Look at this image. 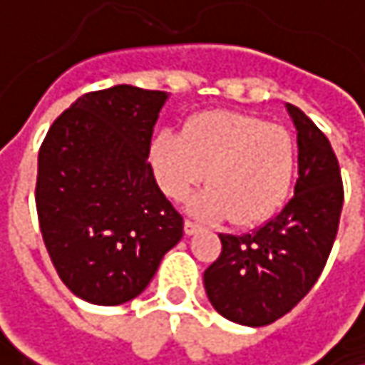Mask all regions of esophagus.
<instances>
[{"label": "esophagus", "mask_w": 365, "mask_h": 365, "mask_svg": "<svg viewBox=\"0 0 365 365\" xmlns=\"http://www.w3.org/2000/svg\"><path fill=\"white\" fill-rule=\"evenodd\" d=\"M201 228H203V226H201V224H197V222L185 220V232H187V235H195V232H199Z\"/></svg>", "instance_id": "1"}]
</instances>
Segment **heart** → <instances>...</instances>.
I'll use <instances>...</instances> for the list:
<instances>
[{
    "mask_svg": "<svg viewBox=\"0 0 365 365\" xmlns=\"http://www.w3.org/2000/svg\"><path fill=\"white\" fill-rule=\"evenodd\" d=\"M151 164L172 199H182L205 172L207 187L189 199V210L247 226L284 203L297 172V143L284 126L264 118L212 110L191 118L182 135H158Z\"/></svg>",
    "mask_w": 365,
    "mask_h": 365,
    "instance_id": "obj_1",
    "label": "heart"
}]
</instances>
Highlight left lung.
<instances>
[{"label": "left lung", "instance_id": "left-lung-1", "mask_svg": "<svg viewBox=\"0 0 365 365\" xmlns=\"http://www.w3.org/2000/svg\"><path fill=\"white\" fill-rule=\"evenodd\" d=\"M297 128L295 195L247 235H220L218 259L203 272L207 299L226 320L268 326L289 314L324 270L343 210V178L326 135L287 103Z\"/></svg>", "mask_w": 365, "mask_h": 365}]
</instances>
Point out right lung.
<instances>
[{
    "label": "right lung",
    "mask_w": 365,
    "mask_h": 365,
    "mask_svg": "<svg viewBox=\"0 0 365 365\" xmlns=\"http://www.w3.org/2000/svg\"><path fill=\"white\" fill-rule=\"evenodd\" d=\"M168 95L130 85L85 93L39 149L35 203L43 243L66 287L95 305L141 295L182 216L147 162Z\"/></svg>",
    "instance_id": "add662e5"
}]
</instances>
